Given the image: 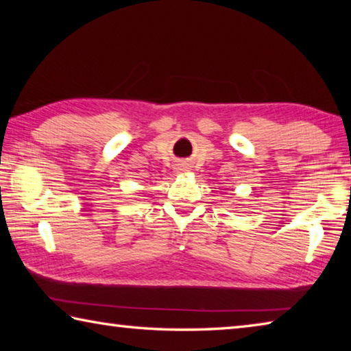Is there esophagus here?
<instances>
[{"label":"esophagus","mask_w":351,"mask_h":351,"mask_svg":"<svg viewBox=\"0 0 351 351\" xmlns=\"http://www.w3.org/2000/svg\"><path fill=\"white\" fill-rule=\"evenodd\" d=\"M176 170H178V171H182V170H186V164H178Z\"/></svg>","instance_id":"1"}]
</instances>
